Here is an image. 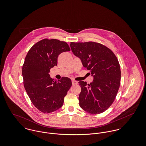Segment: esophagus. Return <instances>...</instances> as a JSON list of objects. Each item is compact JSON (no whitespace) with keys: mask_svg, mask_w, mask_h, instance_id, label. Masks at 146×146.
<instances>
[{"mask_svg":"<svg viewBox=\"0 0 146 146\" xmlns=\"http://www.w3.org/2000/svg\"><path fill=\"white\" fill-rule=\"evenodd\" d=\"M78 84V83L77 81H75V80H72V84L73 85H77Z\"/></svg>","mask_w":146,"mask_h":146,"instance_id":"34e87169","label":"esophagus"}]
</instances>
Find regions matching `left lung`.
I'll return each mask as SVG.
<instances>
[{
    "mask_svg": "<svg viewBox=\"0 0 146 146\" xmlns=\"http://www.w3.org/2000/svg\"><path fill=\"white\" fill-rule=\"evenodd\" d=\"M70 46L93 77L89 84L79 82L82 88L79 105L88 113H102L112 104L120 87L121 71L118 60L111 50L100 43L71 42Z\"/></svg>",
    "mask_w": 146,
    "mask_h": 146,
    "instance_id": "1",
    "label": "left lung"
}]
</instances>
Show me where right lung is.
Masks as SVG:
<instances>
[{"instance_id": "obj_1", "label": "right lung", "mask_w": 146, "mask_h": 146, "mask_svg": "<svg viewBox=\"0 0 146 146\" xmlns=\"http://www.w3.org/2000/svg\"><path fill=\"white\" fill-rule=\"evenodd\" d=\"M70 51L67 42L44 39L29 50L22 66L25 89L31 102L43 113L60 108L72 85L70 79L63 77L58 82L50 78V68L57 65L60 54Z\"/></svg>"}]
</instances>
